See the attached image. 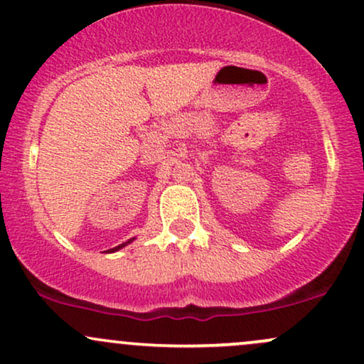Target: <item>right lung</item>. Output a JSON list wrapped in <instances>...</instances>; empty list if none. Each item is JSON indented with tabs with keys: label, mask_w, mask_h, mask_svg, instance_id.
<instances>
[{
	"label": "right lung",
	"mask_w": 364,
	"mask_h": 364,
	"mask_svg": "<svg viewBox=\"0 0 364 364\" xmlns=\"http://www.w3.org/2000/svg\"><path fill=\"white\" fill-rule=\"evenodd\" d=\"M132 240H134V238H129V240H127V242H124V243H121V245L114 247V249H109V250H105V254H107V252H115V250H121V249H122V247H126V245H127V243H131Z\"/></svg>",
	"instance_id": "obj_1"
}]
</instances>
